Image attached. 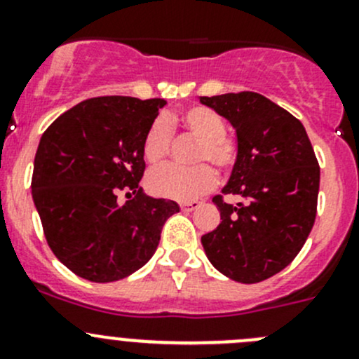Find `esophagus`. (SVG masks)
<instances>
[{"label":"esophagus","instance_id":"obj_1","mask_svg":"<svg viewBox=\"0 0 359 359\" xmlns=\"http://www.w3.org/2000/svg\"><path fill=\"white\" fill-rule=\"evenodd\" d=\"M198 206H200V201H184V203H180V208H182L184 212H193V210H196Z\"/></svg>","mask_w":359,"mask_h":359}]
</instances>
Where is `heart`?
<instances>
[{"label": "heart", "instance_id": "heart-1", "mask_svg": "<svg viewBox=\"0 0 359 359\" xmlns=\"http://www.w3.org/2000/svg\"><path fill=\"white\" fill-rule=\"evenodd\" d=\"M180 126L196 137L194 161L213 163L219 170H229L236 163L238 144L227 137L226 123L215 111L203 106L187 107L179 116L154 119L147 128L142 142V153L147 163L158 165L168 156L172 146V128ZM206 163L194 166L165 165L147 177V186L156 196L177 201L196 200L215 184V172Z\"/></svg>", "mask_w": 359, "mask_h": 359}]
</instances>
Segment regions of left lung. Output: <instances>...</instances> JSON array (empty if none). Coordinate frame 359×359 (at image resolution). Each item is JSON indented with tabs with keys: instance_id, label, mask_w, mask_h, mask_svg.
Instances as JSON below:
<instances>
[{
	"instance_id": "obj_1",
	"label": "left lung",
	"mask_w": 359,
	"mask_h": 359,
	"mask_svg": "<svg viewBox=\"0 0 359 359\" xmlns=\"http://www.w3.org/2000/svg\"><path fill=\"white\" fill-rule=\"evenodd\" d=\"M236 130L238 158L224 194L213 198L220 224L201 238L212 266L240 283H259L288 266L316 219L320 165L302 123L255 92L200 97Z\"/></svg>"
}]
</instances>
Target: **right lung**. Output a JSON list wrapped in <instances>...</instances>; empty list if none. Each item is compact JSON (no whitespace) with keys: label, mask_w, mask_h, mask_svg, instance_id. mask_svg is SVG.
Here are the masks:
<instances>
[{"label":"right lung","mask_w":359,"mask_h":359,"mask_svg":"<svg viewBox=\"0 0 359 359\" xmlns=\"http://www.w3.org/2000/svg\"><path fill=\"white\" fill-rule=\"evenodd\" d=\"M165 99L95 97L60 114L39 140L32 200L57 259L95 283L130 276L156 252L163 224L179 212L139 186L142 142ZM118 190L134 198L119 205Z\"/></svg>","instance_id":"right-lung-1"}]
</instances>
